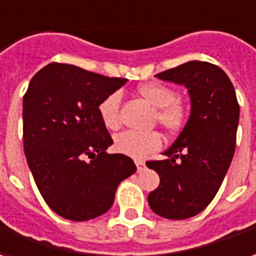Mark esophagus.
I'll list each match as a JSON object with an SVG mask.
<instances>
[{
    "instance_id": "1",
    "label": "esophagus",
    "mask_w": 256,
    "mask_h": 256,
    "mask_svg": "<svg viewBox=\"0 0 256 256\" xmlns=\"http://www.w3.org/2000/svg\"><path fill=\"white\" fill-rule=\"evenodd\" d=\"M136 166H137V170L142 172L146 169V164L142 160H136Z\"/></svg>"
}]
</instances>
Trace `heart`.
<instances>
[{
	"label": "heart",
	"mask_w": 256,
	"mask_h": 256,
	"mask_svg": "<svg viewBox=\"0 0 256 256\" xmlns=\"http://www.w3.org/2000/svg\"><path fill=\"white\" fill-rule=\"evenodd\" d=\"M138 94L151 104L154 108L158 110L156 120L169 133H178L186 128L188 120V110L178 100V91L160 83H148L141 86ZM120 100L122 98L119 92H110L98 105L100 119L104 126L110 130H116L120 126ZM114 146L119 154L134 159H142L148 154L155 152L162 146V136L158 132L142 133L128 130L116 136Z\"/></svg>",
	"instance_id": "1"
}]
</instances>
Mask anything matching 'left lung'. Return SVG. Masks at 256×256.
<instances>
[{"instance_id": "left-lung-1", "label": "left lung", "mask_w": 256, "mask_h": 256, "mask_svg": "<svg viewBox=\"0 0 256 256\" xmlns=\"http://www.w3.org/2000/svg\"><path fill=\"white\" fill-rule=\"evenodd\" d=\"M155 76L190 94V118L164 152L168 158L146 162L160 178L148 196L150 206L182 220L202 212L220 188L236 150L240 106L228 76L214 64L190 60Z\"/></svg>"}]
</instances>
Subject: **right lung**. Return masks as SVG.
Listing matches in <instances>:
<instances>
[{
	"instance_id": "obj_1",
	"label": "right lung",
	"mask_w": 256,
	"mask_h": 256,
	"mask_svg": "<svg viewBox=\"0 0 256 256\" xmlns=\"http://www.w3.org/2000/svg\"><path fill=\"white\" fill-rule=\"evenodd\" d=\"M126 82L58 62L30 80L24 155L44 201L65 219L90 220L110 210L119 183L137 170L132 158L106 152L114 140L98 115L100 102Z\"/></svg>"
}]
</instances>
